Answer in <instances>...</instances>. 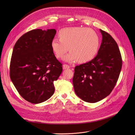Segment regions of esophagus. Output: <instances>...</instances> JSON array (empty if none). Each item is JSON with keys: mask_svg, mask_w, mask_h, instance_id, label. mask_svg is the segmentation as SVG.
<instances>
[{"mask_svg": "<svg viewBox=\"0 0 135 135\" xmlns=\"http://www.w3.org/2000/svg\"><path fill=\"white\" fill-rule=\"evenodd\" d=\"M70 68V66L67 64H64L63 65V69H68Z\"/></svg>", "mask_w": 135, "mask_h": 135, "instance_id": "1", "label": "esophagus"}]
</instances>
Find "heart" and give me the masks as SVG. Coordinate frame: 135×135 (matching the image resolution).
Returning a JSON list of instances; mask_svg holds the SVG:
<instances>
[{
  "label": "heart",
  "instance_id": "obj_1",
  "mask_svg": "<svg viewBox=\"0 0 135 135\" xmlns=\"http://www.w3.org/2000/svg\"><path fill=\"white\" fill-rule=\"evenodd\" d=\"M60 39L52 40L51 47L58 59H63L68 50L70 53L65 60L77 61L84 64L91 61L96 56L100 45V38L92 28L85 27H73L62 28L59 32Z\"/></svg>",
  "mask_w": 135,
  "mask_h": 135
}]
</instances>
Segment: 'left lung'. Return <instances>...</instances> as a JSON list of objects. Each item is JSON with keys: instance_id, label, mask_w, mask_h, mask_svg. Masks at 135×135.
<instances>
[{"instance_id": "8db88e82", "label": "left lung", "mask_w": 135, "mask_h": 135, "mask_svg": "<svg viewBox=\"0 0 135 135\" xmlns=\"http://www.w3.org/2000/svg\"><path fill=\"white\" fill-rule=\"evenodd\" d=\"M103 35L97 55L88 62L74 69L73 83L76 95L87 103H95L110 95L119 78L122 59L112 36L100 29Z\"/></svg>"}]
</instances>
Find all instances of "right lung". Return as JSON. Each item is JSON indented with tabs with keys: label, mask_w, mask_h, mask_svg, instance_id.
<instances>
[{
	"label": "right lung",
	"mask_w": 135,
	"mask_h": 135,
	"mask_svg": "<svg viewBox=\"0 0 135 135\" xmlns=\"http://www.w3.org/2000/svg\"><path fill=\"white\" fill-rule=\"evenodd\" d=\"M55 29L32 30L16 43L10 62L9 75L20 95L32 104H39L54 95V82L62 71V64L51 47Z\"/></svg>",
	"instance_id": "add662e5"
}]
</instances>
